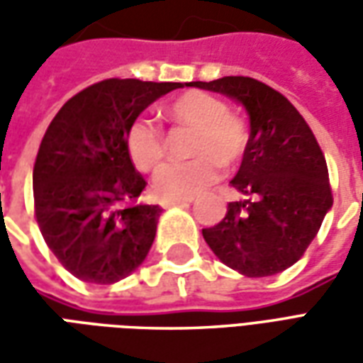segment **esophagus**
I'll return each instance as SVG.
<instances>
[{
	"label": "esophagus",
	"instance_id": "obj_1",
	"mask_svg": "<svg viewBox=\"0 0 363 363\" xmlns=\"http://www.w3.org/2000/svg\"><path fill=\"white\" fill-rule=\"evenodd\" d=\"M192 200L190 198H163L161 200V206L163 208H171V206H184V204H190Z\"/></svg>",
	"mask_w": 363,
	"mask_h": 363
}]
</instances>
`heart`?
I'll list each match as a JSON object with an SVG mask.
<instances>
[{
  "instance_id": "obj_1",
  "label": "heart",
  "mask_w": 363,
  "mask_h": 363,
  "mask_svg": "<svg viewBox=\"0 0 363 363\" xmlns=\"http://www.w3.org/2000/svg\"><path fill=\"white\" fill-rule=\"evenodd\" d=\"M167 118L194 130L189 161L161 167L151 186L159 196L190 198L208 189L223 167L235 165L247 147V126L218 96L204 91H186L165 106ZM126 150L140 173H151L165 155L163 132L147 118H138L128 128Z\"/></svg>"
}]
</instances>
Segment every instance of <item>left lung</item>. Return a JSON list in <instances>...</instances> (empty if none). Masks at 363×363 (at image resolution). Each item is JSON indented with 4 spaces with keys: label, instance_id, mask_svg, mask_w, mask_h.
Listing matches in <instances>:
<instances>
[{
    "label": "left lung",
    "instance_id": "8db88e82",
    "mask_svg": "<svg viewBox=\"0 0 363 363\" xmlns=\"http://www.w3.org/2000/svg\"><path fill=\"white\" fill-rule=\"evenodd\" d=\"M189 87L243 104L251 134L231 186L245 200L229 202L225 218L202 229L225 264L249 278L286 270L303 257L333 206L319 143L286 96L252 77L229 75Z\"/></svg>",
    "mask_w": 363,
    "mask_h": 363
}]
</instances>
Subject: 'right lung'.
<instances>
[{"label":"right lung","mask_w":363,"mask_h":363,"mask_svg":"<svg viewBox=\"0 0 363 363\" xmlns=\"http://www.w3.org/2000/svg\"><path fill=\"white\" fill-rule=\"evenodd\" d=\"M181 87L104 79L72 96L50 122L33 171L35 216L75 278L114 284L147 257L161 208L135 204L145 181L130 161L126 134L153 101Z\"/></svg>","instance_id":"right-lung-1"}]
</instances>
